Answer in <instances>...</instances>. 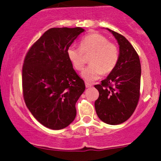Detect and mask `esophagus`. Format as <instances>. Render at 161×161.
Returning a JSON list of instances; mask_svg holds the SVG:
<instances>
[{
    "mask_svg": "<svg viewBox=\"0 0 161 161\" xmlns=\"http://www.w3.org/2000/svg\"><path fill=\"white\" fill-rule=\"evenodd\" d=\"M86 88H90V87H92V84H90V83H86Z\"/></svg>",
    "mask_w": 161,
    "mask_h": 161,
    "instance_id": "1",
    "label": "esophagus"
}]
</instances>
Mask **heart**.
<instances>
[{"instance_id": "obj_1", "label": "heart", "mask_w": 161, "mask_h": 161, "mask_svg": "<svg viewBox=\"0 0 161 161\" xmlns=\"http://www.w3.org/2000/svg\"><path fill=\"white\" fill-rule=\"evenodd\" d=\"M92 53L90 64L82 72V78L86 82H92L104 74H109L118 63L119 52L114 43L107 37L99 33H92L84 37L80 42V48L70 46L67 56L74 69L82 71L86 64V55Z\"/></svg>"}]
</instances>
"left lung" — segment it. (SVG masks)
I'll return each instance as SVG.
<instances>
[{
    "label": "left lung",
    "instance_id": "8db88e82",
    "mask_svg": "<svg viewBox=\"0 0 161 161\" xmlns=\"http://www.w3.org/2000/svg\"><path fill=\"white\" fill-rule=\"evenodd\" d=\"M111 32L119 45L118 63L109 75L96 85L99 97L95 109L100 120L108 125H119L131 116L139 99L141 64L138 53L129 40L121 34Z\"/></svg>",
    "mask_w": 161,
    "mask_h": 161
}]
</instances>
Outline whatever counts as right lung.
<instances>
[{"mask_svg": "<svg viewBox=\"0 0 161 161\" xmlns=\"http://www.w3.org/2000/svg\"><path fill=\"white\" fill-rule=\"evenodd\" d=\"M84 31L80 27L50 29L31 47L24 60L25 104L48 129H62L75 118V103L86 86L73 69L67 49Z\"/></svg>", "mask_w": 161, "mask_h": 161, "instance_id": "right-lung-1", "label": "right lung"}]
</instances>
